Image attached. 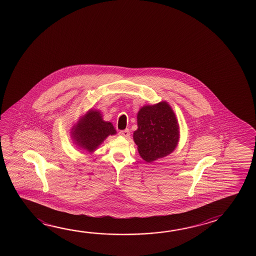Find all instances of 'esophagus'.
<instances>
[{"instance_id": "esophagus-1", "label": "esophagus", "mask_w": 256, "mask_h": 256, "mask_svg": "<svg viewBox=\"0 0 256 256\" xmlns=\"http://www.w3.org/2000/svg\"><path fill=\"white\" fill-rule=\"evenodd\" d=\"M120 134L122 136H124V138H128V136H130V130H120Z\"/></svg>"}]
</instances>
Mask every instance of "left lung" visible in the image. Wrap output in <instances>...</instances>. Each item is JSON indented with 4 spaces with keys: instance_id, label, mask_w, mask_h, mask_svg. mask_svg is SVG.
<instances>
[{
    "instance_id": "obj_1",
    "label": "left lung",
    "mask_w": 256,
    "mask_h": 256,
    "mask_svg": "<svg viewBox=\"0 0 256 256\" xmlns=\"http://www.w3.org/2000/svg\"><path fill=\"white\" fill-rule=\"evenodd\" d=\"M138 126L133 138L139 154L147 162L164 158L178 146L180 126L176 115L166 102L144 105L139 110Z\"/></svg>"
}]
</instances>
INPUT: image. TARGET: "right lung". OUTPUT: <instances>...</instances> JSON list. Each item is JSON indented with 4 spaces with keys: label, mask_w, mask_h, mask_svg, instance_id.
I'll list each match as a JSON object with an SVG mask.
<instances>
[{
    "label": "right lung",
    "mask_w": 256,
    "mask_h": 256,
    "mask_svg": "<svg viewBox=\"0 0 256 256\" xmlns=\"http://www.w3.org/2000/svg\"><path fill=\"white\" fill-rule=\"evenodd\" d=\"M99 110H90L72 128V138L78 146L92 152L110 134L117 132L110 122L102 120Z\"/></svg>",
    "instance_id": "obj_1"
}]
</instances>
